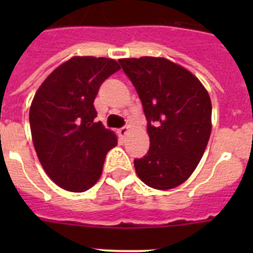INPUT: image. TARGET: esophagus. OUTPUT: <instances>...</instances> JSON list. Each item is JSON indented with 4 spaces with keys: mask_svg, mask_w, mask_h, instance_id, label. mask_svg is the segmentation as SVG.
Masks as SVG:
<instances>
[{
    "mask_svg": "<svg viewBox=\"0 0 253 253\" xmlns=\"http://www.w3.org/2000/svg\"><path fill=\"white\" fill-rule=\"evenodd\" d=\"M128 133H129V126L128 125H125V126H123V128H120L119 129V135L120 137H126V135H128Z\"/></svg>",
    "mask_w": 253,
    "mask_h": 253,
    "instance_id": "34e87169",
    "label": "esophagus"
}]
</instances>
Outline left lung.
<instances>
[{
	"label": "left lung",
	"instance_id": "obj_1",
	"mask_svg": "<svg viewBox=\"0 0 253 253\" xmlns=\"http://www.w3.org/2000/svg\"><path fill=\"white\" fill-rule=\"evenodd\" d=\"M147 119L148 152L134 167L149 187L169 190L186 181L207 148L211 102L198 78L166 58L120 59Z\"/></svg>",
	"mask_w": 253,
	"mask_h": 253
}]
</instances>
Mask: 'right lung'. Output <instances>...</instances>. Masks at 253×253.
<instances>
[{"mask_svg":"<svg viewBox=\"0 0 253 253\" xmlns=\"http://www.w3.org/2000/svg\"><path fill=\"white\" fill-rule=\"evenodd\" d=\"M120 69L109 58L73 57L38 88L29 113L42 166L62 189L84 193L97 182L105 156L118 144L114 131L95 123L93 106L106 78Z\"/></svg>","mask_w":253,"mask_h":253,"instance_id":"right-lung-1","label":"right lung"}]
</instances>
